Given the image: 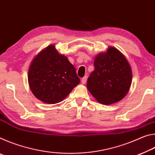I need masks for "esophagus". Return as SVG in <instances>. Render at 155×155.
Returning a JSON list of instances; mask_svg holds the SVG:
<instances>
[{
	"label": "esophagus",
	"instance_id": "esophagus-1",
	"mask_svg": "<svg viewBox=\"0 0 155 155\" xmlns=\"http://www.w3.org/2000/svg\"><path fill=\"white\" fill-rule=\"evenodd\" d=\"M86 80H87V77H84L83 78H82V79H81V83L83 84H85L86 83Z\"/></svg>",
	"mask_w": 155,
	"mask_h": 155
}]
</instances>
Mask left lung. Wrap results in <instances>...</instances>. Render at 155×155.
I'll return each mask as SVG.
<instances>
[{"label": "left lung", "mask_w": 155, "mask_h": 155, "mask_svg": "<svg viewBox=\"0 0 155 155\" xmlns=\"http://www.w3.org/2000/svg\"><path fill=\"white\" fill-rule=\"evenodd\" d=\"M94 70L87 87L98 103L111 104L127 95L132 82V70L124 54L114 47L96 56Z\"/></svg>", "instance_id": "8db88e82"}]
</instances>
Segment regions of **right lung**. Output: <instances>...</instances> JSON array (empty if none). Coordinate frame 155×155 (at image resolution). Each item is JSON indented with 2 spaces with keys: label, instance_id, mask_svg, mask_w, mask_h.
Instances as JSON below:
<instances>
[{
  "label": "right lung",
  "instance_id": "1",
  "mask_svg": "<svg viewBox=\"0 0 155 155\" xmlns=\"http://www.w3.org/2000/svg\"><path fill=\"white\" fill-rule=\"evenodd\" d=\"M28 85L37 98L48 104L62 101L80 83L75 68L52 44L34 57L28 72Z\"/></svg>",
  "mask_w": 155,
  "mask_h": 155
}]
</instances>
